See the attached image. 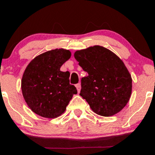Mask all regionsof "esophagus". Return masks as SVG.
Segmentation results:
<instances>
[{
  "label": "esophagus",
  "instance_id": "obj_1",
  "mask_svg": "<svg viewBox=\"0 0 155 155\" xmlns=\"http://www.w3.org/2000/svg\"><path fill=\"white\" fill-rule=\"evenodd\" d=\"M76 88H77L78 92H79V91H80V90H81V84L78 83L77 85H76Z\"/></svg>",
  "mask_w": 155,
  "mask_h": 155
}]
</instances>
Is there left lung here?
<instances>
[{
	"instance_id": "8db88e82",
	"label": "left lung",
	"mask_w": 155,
	"mask_h": 155,
	"mask_svg": "<svg viewBox=\"0 0 155 155\" xmlns=\"http://www.w3.org/2000/svg\"><path fill=\"white\" fill-rule=\"evenodd\" d=\"M74 58L88 73L80 95L95 114L111 117L122 110L132 94V77L122 60L100 45L76 51Z\"/></svg>"
}]
</instances>
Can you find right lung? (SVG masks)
Masks as SVG:
<instances>
[{
	"instance_id": "obj_1",
	"label": "right lung",
	"mask_w": 155,
	"mask_h": 155,
	"mask_svg": "<svg viewBox=\"0 0 155 155\" xmlns=\"http://www.w3.org/2000/svg\"><path fill=\"white\" fill-rule=\"evenodd\" d=\"M70 57L69 50L57 48L38 55L28 64L21 89L25 103L35 114L48 119L58 117L77 94L76 87L70 84V73L61 71Z\"/></svg>"
}]
</instances>
